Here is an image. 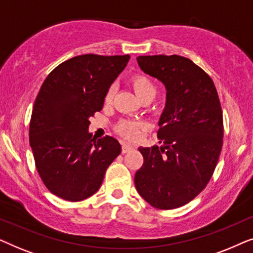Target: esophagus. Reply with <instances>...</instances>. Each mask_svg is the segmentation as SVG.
Returning a JSON list of instances; mask_svg holds the SVG:
<instances>
[{
    "label": "esophagus",
    "mask_w": 253,
    "mask_h": 253,
    "mask_svg": "<svg viewBox=\"0 0 253 253\" xmlns=\"http://www.w3.org/2000/svg\"><path fill=\"white\" fill-rule=\"evenodd\" d=\"M133 146L132 145L127 144V143H122V153H127V152H130L131 150H133Z\"/></svg>",
    "instance_id": "34e87169"
}]
</instances>
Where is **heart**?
I'll return each instance as SVG.
<instances>
[{"label": "heart", "mask_w": 253, "mask_h": 253, "mask_svg": "<svg viewBox=\"0 0 253 253\" xmlns=\"http://www.w3.org/2000/svg\"><path fill=\"white\" fill-rule=\"evenodd\" d=\"M130 84L132 86V88L136 92V94L139 96L141 100L153 98L157 93V86L153 83V81L146 75L143 74H136L130 78ZM114 95V89L109 88L106 93L105 101L106 103H109L113 100ZM144 124L143 122L137 120H122L117 124L116 130L121 136H123L126 139H134L139 136L140 130L143 129Z\"/></svg>", "instance_id": "b5f03b06"}]
</instances>
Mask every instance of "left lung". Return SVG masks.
<instances>
[{
  "label": "left lung",
  "instance_id": "obj_1",
  "mask_svg": "<svg viewBox=\"0 0 253 253\" xmlns=\"http://www.w3.org/2000/svg\"><path fill=\"white\" fill-rule=\"evenodd\" d=\"M146 74L167 88L159 122L161 147H139L144 164L136 171L139 195L158 210L181 207L199 195L212 177L223 144V119L212 78L178 55L137 57Z\"/></svg>",
  "mask_w": 253,
  "mask_h": 253
}]
</instances>
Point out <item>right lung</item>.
I'll return each mask as SVG.
<instances>
[{
  "label": "right lung",
  "instance_id": "obj_1",
  "mask_svg": "<svg viewBox=\"0 0 253 253\" xmlns=\"http://www.w3.org/2000/svg\"><path fill=\"white\" fill-rule=\"evenodd\" d=\"M130 55L85 54L57 65L41 85L30 122V145L40 178L53 195L81 202L98 191L107 168L121 153L115 138L95 140L89 117Z\"/></svg>",
  "mask_w": 253,
  "mask_h": 253
}]
</instances>
